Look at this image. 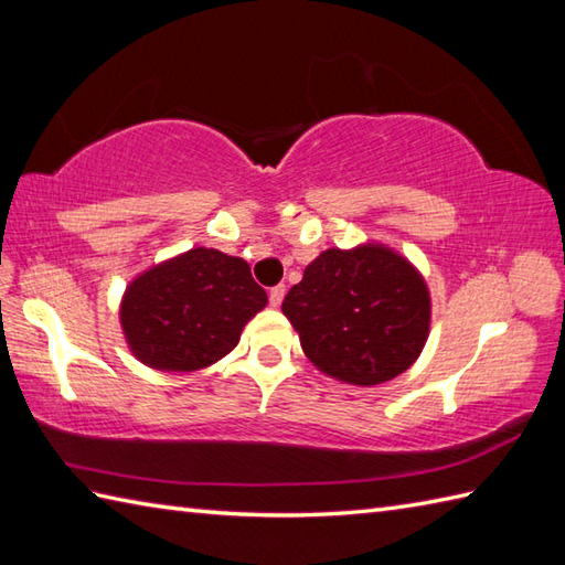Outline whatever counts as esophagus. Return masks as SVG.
I'll list each match as a JSON object with an SVG mask.
<instances>
[{
  "instance_id": "34e87169",
  "label": "esophagus",
  "mask_w": 565,
  "mask_h": 565,
  "mask_svg": "<svg viewBox=\"0 0 565 565\" xmlns=\"http://www.w3.org/2000/svg\"><path fill=\"white\" fill-rule=\"evenodd\" d=\"M284 294H286V286H284V284L274 286V289L269 291V303H271L274 308H279L281 301H284Z\"/></svg>"
}]
</instances>
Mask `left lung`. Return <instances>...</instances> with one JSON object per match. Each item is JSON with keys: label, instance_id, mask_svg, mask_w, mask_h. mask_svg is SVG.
<instances>
[{"label": "left lung", "instance_id": "left-lung-1", "mask_svg": "<svg viewBox=\"0 0 565 565\" xmlns=\"http://www.w3.org/2000/svg\"><path fill=\"white\" fill-rule=\"evenodd\" d=\"M281 310L310 364L352 386L401 376L423 354L431 326L425 276L376 239L320 252Z\"/></svg>", "mask_w": 565, "mask_h": 565}]
</instances>
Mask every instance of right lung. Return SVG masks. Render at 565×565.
I'll return each instance as SVG.
<instances>
[{
	"label": "right lung",
	"instance_id": "add662e5",
	"mask_svg": "<svg viewBox=\"0 0 565 565\" xmlns=\"http://www.w3.org/2000/svg\"><path fill=\"white\" fill-rule=\"evenodd\" d=\"M267 308L249 264L191 247L130 279L118 320L130 354L164 374L201 371L231 354L247 322Z\"/></svg>",
	"mask_w": 565,
	"mask_h": 565
}]
</instances>
